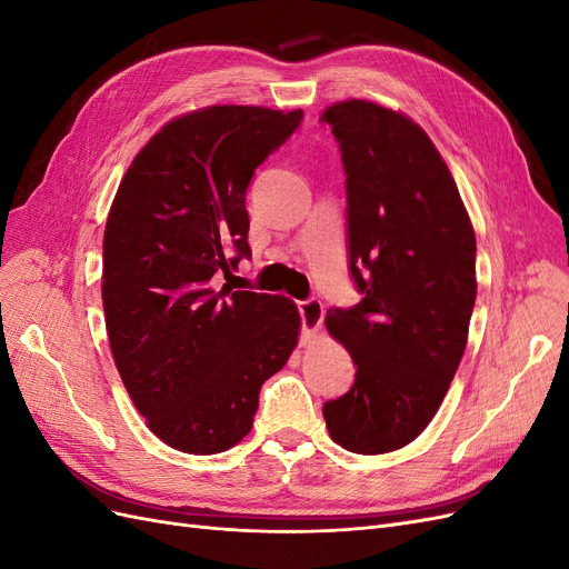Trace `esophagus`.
<instances>
[{
	"mask_svg": "<svg viewBox=\"0 0 569 569\" xmlns=\"http://www.w3.org/2000/svg\"><path fill=\"white\" fill-rule=\"evenodd\" d=\"M301 325H303V341L316 337L322 330V318H325V306L318 299H308L299 303Z\"/></svg>",
	"mask_w": 569,
	"mask_h": 569,
	"instance_id": "34e87169",
	"label": "esophagus"
}]
</instances>
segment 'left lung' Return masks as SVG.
Wrapping results in <instances>:
<instances>
[{
	"label": "left lung",
	"instance_id": "8db88e82",
	"mask_svg": "<svg viewBox=\"0 0 569 569\" xmlns=\"http://www.w3.org/2000/svg\"><path fill=\"white\" fill-rule=\"evenodd\" d=\"M347 170L349 263L363 295L327 332L356 382L322 416L351 453L403 449L432 422L468 343L477 239L449 166L403 111L347 99L320 116Z\"/></svg>",
	"mask_w": 569,
	"mask_h": 569
}]
</instances>
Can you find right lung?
Returning a JSON list of instances; mask_svg holds the SVG:
<instances>
[{"instance_id": "obj_1", "label": "right lung", "mask_w": 569, "mask_h": 569, "mask_svg": "<svg viewBox=\"0 0 569 569\" xmlns=\"http://www.w3.org/2000/svg\"><path fill=\"white\" fill-rule=\"evenodd\" d=\"M301 116L237 104L182 113L118 184L101 270L107 335L134 408L176 451L211 456L242 441L261 385L299 343L295 301L216 291L211 278L251 256L247 187Z\"/></svg>"}]
</instances>
